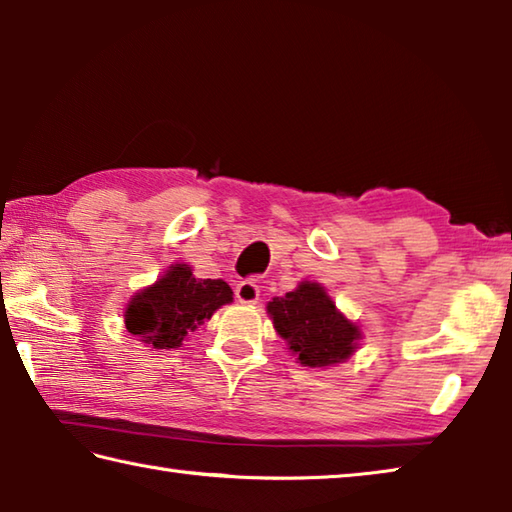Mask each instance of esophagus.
I'll use <instances>...</instances> for the list:
<instances>
[{"label":"esophagus","instance_id":"obj_1","mask_svg":"<svg viewBox=\"0 0 512 512\" xmlns=\"http://www.w3.org/2000/svg\"><path fill=\"white\" fill-rule=\"evenodd\" d=\"M236 298L240 303H247V305H254V303H258V298H260V289H258V285L254 283V281H240L238 285H236Z\"/></svg>","mask_w":512,"mask_h":512}]
</instances>
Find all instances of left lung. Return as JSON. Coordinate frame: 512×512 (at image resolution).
Returning a JSON list of instances; mask_svg holds the SVG:
<instances>
[{"instance_id":"8db88e82","label":"left lung","mask_w":512,"mask_h":512,"mask_svg":"<svg viewBox=\"0 0 512 512\" xmlns=\"http://www.w3.org/2000/svg\"><path fill=\"white\" fill-rule=\"evenodd\" d=\"M276 332L287 341L298 361L310 368L341 363L354 352L359 327L336 312L332 298L318 283H301L294 292L267 305Z\"/></svg>"}]
</instances>
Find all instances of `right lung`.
<instances>
[{
	"label": "right lung",
	"instance_id": "obj_1",
	"mask_svg": "<svg viewBox=\"0 0 512 512\" xmlns=\"http://www.w3.org/2000/svg\"><path fill=\"white\" fill-rule=\"evenodd\" d=\"M231 287L214 278H196L187 265H173L169 272L131 298L124 312V325L136 336L156 347H180L189 332L211 318L220 305L231 303Z\"/></svg>",
	"mask_w": 512,
	"mask_h": 512
}]
</instances>
